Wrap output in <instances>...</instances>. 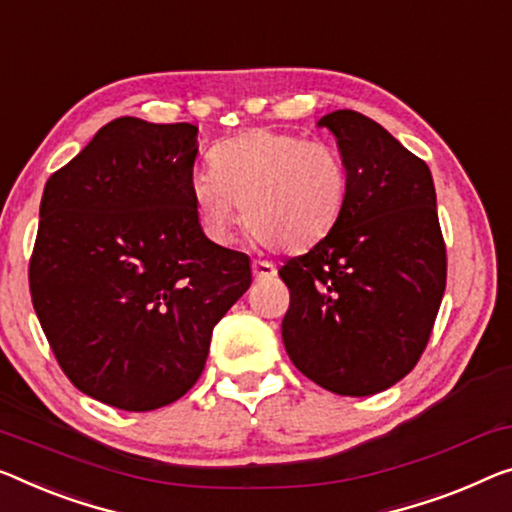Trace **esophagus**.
Instances as JSON below:
<instances>
[{"label":"esophagus","instance_id":"1","mask_svg":"<svg viewBox=\"0 0 512 512\" xmlns=\"http://www.w3.org/2000/svg\"><path fill=\"white\" fill-rule=\"evenodd\" d=\"M253 276L255 280H269L278 276V269L271 262H262V259H255L253 262Z\"/></svg>","mask_w":512,"mask_h":512}]
</instances>
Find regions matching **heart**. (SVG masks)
I'll return each instance as SVG.
<instances>
[{"label":"heart","instance_id":"1","mask_svg":"<svg viewBox=\"0 0 512 512\" xmlns=\"http://www.w3.org/2000/svg\"><path fill=\"white\" fill-rule=\"evenodd\" d=\"M349 174L340 151L301 135L253 128L211 151V170L190 179L197 218L211 239L230 241L243 223L264 246L303 253L333 232Z\"/></svg>","mask_w":512,"mask_h":512}]
</instances>
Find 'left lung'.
<instances>
[{"label": "left lung", "mask_w": 512, "mask_h": 512, "mask_svg": "<svg viewBox=\"0 0 512 512\" xmlns=\"http://www.w3.org/2000/svg\"><path fill=\"white\" fill-rule=\"evenodd\" d=\"M338 140L349 193L333 232L278 271L289 287L282 342L326 391L365 398L409 375L446 289L434 181L377 121L335 110L317 121Z\"/></svg>", "instance_id": "obj_1"}]
</instances>
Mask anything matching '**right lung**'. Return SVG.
<instances>
[{"label":"right lung","mask_w":512,"mask_h":512,"mask_svg":"<svg viewBox=\"0 0 512 512\" xmlns=\"http://www.w3.org/2000/svg\"><path fill=\"white\" fill-rule=\"evenodd\" d=\"M197 126L119 117L45 183L29 289L75 388L151 411L200 379L211 333L253 282L190 195Z\"/></svg>","instance_id":"add662e5"}]
</instances>
